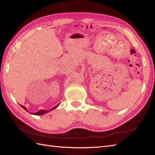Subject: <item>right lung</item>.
<instances>
[{
	"instance_id": "obj_1",
	"label": "right lung",
	"mask_w": 155,
	"mask_h": 155,
	"mask_svg": "<svg viewBox=\"0 0 155 155\" xmlns=\"http://www.w3.org/2000/svg\"><path fill=\"white\" fill-rule=\"evenodd\" d=\"M21 106L24 108V109L25 110H27V111H28L27 110V108H26L25 107H24V106H22V105H21ZM58 106V104H57V106H55L54 107H53L52 108V109H51V110H38V112H37V113H32L33 114H35V115H42V114H45V113H48V112H49L50 110H53V109H54V108H57V107Z\"/></svg>"
}]
</instances>
